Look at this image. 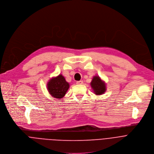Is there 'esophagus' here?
<instances>
[{"mask_svg": "<svg viewBox=\"0 0 154 154\" xmlns=\"http://www.w3.org/2000/svg\"><path fill=\"white\" fill-rule=\"evenodd\" d=\"M82 83H83V81H77V82H76V84H78V85L82 84Z\"/></svg>", "mask_w": 154, "mask_h": 154, "instance_id": "obj_1", "label": "esophagus"}]
</instances>
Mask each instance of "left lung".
Returning <instances> with one entry per match:
<instances>
[{
    "label": "left lung",
    "instance_id": "left-lung-1",
    "mask_svg": "<svg viewBox=\"0 0 154 154\" xmlns=\"http://www.w3.org/2000/svg\"><path fill=\"white\" fill-rule=\"evenodd\" d=\"M90 85L96 95H102L104 94V92L106 91V84L98 76L94 77Z\"/></svg>",
    "mask_w": 154,
    "mask_h": 154
}]
</instances>
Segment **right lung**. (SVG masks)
Returning a JSON list of instances; mask_svg holds the SVG:
<instances>
[{
	"label": "right lung",
	"instance_id": "add662e5",
	"mask_svg": "<svg viewBox=\"0 0 154 154\" xmlns=\"http://www.w3.org/2000/svg\"><path fill=\"white\" fill-rule=\"evenodd\" d=\"M69 88V84L62 75L51 78L47 84V88L50 94L54 98L60 99L66 94Z\"/></svg>",
	"mask_w": 154,
	"mask_h": 154
}]
</instances>
